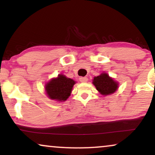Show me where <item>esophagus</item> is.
Instances as JSON below:
<instances>
[{"instance_id":"1","label":"esophagus","mask_w":155,"mask_h":155,"mask_svg":"<svg viewBox=\"0 0 155 155\" xmlns=\"http://www.w3.org/2000/svg\"><path fill=\"white\" fill-rule=\"evenodd\" d=\"M80 81L82 82H86L87 81V78L86 77H80L79 78Z\"/></svg>"}]
</instances>
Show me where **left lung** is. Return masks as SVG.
I'll list each match as a JSON object with an SVG mask.
<instances>
[{"label":"left lung","instance_id":"left-lung-1","mask_svg":"<svg viewBox=\"0 0 155 155\" xmlns=\"http://www.w3.org/2000/svg\"><path fill=\"white\" fill-rule=\"evenodd\" d=\"M92 83L102 95L113 94L118 87V82L105 73H102L100 75L94 77Z\"/></svg>","mask_w":155,"mask_h":155}]
</instances>
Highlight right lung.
Wrapping results in <instances>:
<instances>
[{
  "mask_svg": "<svg viewBox=\"0 0 155 155\" xmlns=\"http://www.w3.org/2000/svg\"><path fill=\"white\" fill-rule=\"evenodd\" d=\"M75 81L59 74L56 78H53L45 85V90L48 97L58 101H65L68 98Z\"/></svg>",
  "mask_w": 155,
  "mask_h": 155,
  "instance_id": "add662e5",
  "label": "right lung"
}]
</instances>
